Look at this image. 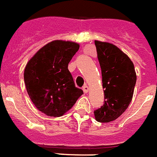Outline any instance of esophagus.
<instances>
[{
  "instance_id": "esophagus-1",
  "label": "esophagus",
  "mask_w": 157,
  "mask_h": 157,
  "mask_svg": "<svg viewBox=\"0 0 157 157\" xmlns=\"http://www.w3.org/2000/svg\"><path fill=\"white\" fill-rule=\"evenodd\" d=\"M82 91L84 93H87L89 91V87L88 86H86V85H84V86H82Z\"/></svg>"
}]
</instances>
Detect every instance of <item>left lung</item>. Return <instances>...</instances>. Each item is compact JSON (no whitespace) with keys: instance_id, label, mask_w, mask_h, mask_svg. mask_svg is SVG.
Instances as JSON below:
<instances>
[{"instance_id":"8db88e82","label":"left lung","mask_w":157,"mask_h":157,"mask_svg":"<svg viewBox=\"0 0 157 157\" xmlns=\"http://www.w3.org/2000/svg\"><path fill=\"white\" fill-rule=\"evenodd\" d=\"M100 62L105 103L94 111L100 122L118 118L131 102L136 83V73L130 57L113 44L95 40Z\"/></svg>"}]
</instances>
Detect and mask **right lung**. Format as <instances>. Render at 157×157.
Wrapping results in <instances>:
<instances>
[{
  "label": "right lung",
  "mask_w": 157,
  "mask_h": 157,
  "mask_svg": "<svg viewBox=\"0 0 157 157\" xmlns=\"http://www.w3.org/2000/svg\"><path fill=\"white\" fill-rule=\"evenodd\" d=\"M79 48L71 41L53 40L42 47L27 62L24 82L37 109L49 117H61L83 94L75 86L68 64Z\"/></svg>",
  "instance_id": "add662e5"
}]
</instances>
